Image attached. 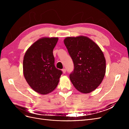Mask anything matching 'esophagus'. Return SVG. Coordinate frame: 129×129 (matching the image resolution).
I'll return each instance as SVG.
<instances>
[{
  "label": "esophagus",
  "instance_id": "obj_1",
  "mask_svg": "<svg viewBox=\"0 0 129 129\" xmlns=\"http://www.w3.org/2000/svg\"><path fill=\"white\" fill-rule=\"evenodd\" d=\"M62 72H63V73H64V74H65V73H66V69L65 68H64V69H62Z\"/></svg>",
  "mask_w": 129,
  "mask_h": 129
}]
</instances>
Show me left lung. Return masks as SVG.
Segmentation results:
<instances>
[{"instance_id":"left-lung-1","label":"left lung","mask_w":129,"mask_h":129,"mask_svg":"<svg viewBox=\"0 0 129 129\" xmlns=\"http://www.w3.org/2000/svg\"><path fill=\"white\" fill-rule=\"evenodd\" d=\"M74 65L70 80L78 91L88 93L102 82L106 71V61L100 47L87 37H67L64 40Z\"/></svg>"}]
</instances>
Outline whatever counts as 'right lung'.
Masks as SVG:
<instances>
[{
	"label": "right lung",
	"mask_w": 129,
	"mask_h": 129,
	"mask_svg": "<svg viewBox=\"0 0 129 129\" xmlns=\"http://www.w3.org/2000/svg\"><path fill=\"white\" fill-rule=\"evenodd\" d=\"M58 38L43 37L26 50L23 60V73L34 91L46 95L55 89L62 71L54 66L53 50Z\"/></svg>",
	"instance_id": "obj_1"
}]
</instances>
